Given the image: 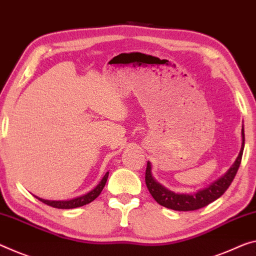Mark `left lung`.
Returning <instances> with one entry per match:
<instances>
[{
    "label": "left lung",
    "instance_id": "1",
    "mask_svg": "<svg viewBox=\"0 0 256 256\" xmlns=\"http://www.w3.org/2000/svg\"><path fill=\"white\" fill-rule=\"evenodd\" d=\"M242 150L239 152L238 158L236 159L234 164L230 167L226 174L222 176L221 178L215 180L212 183L210 186L202 190H199L198 192L192 194H174L172 191L167 190L166 188L160 186L158 182H156L154 178L151 174V164L148 162L146 172H145V183L150 191L153 199L156 200L159 205L170 208L174 210H180V212H188V210H196L199 208H202L210 202H215L218 199L224 192L228 190L230 184L232 183L236 174H237L238 168L240 166L242 156L244 151V145H245V132H244V126L242 129Z\"/></svg>",
    "mask_w": 256,
    "mask_h": 256
}]
</instances>
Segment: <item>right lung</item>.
<instances>
[{
  "instance_id": "right-lung-1",
  "label": "right lung",
  "mask_w": 256,
  "mask_h": 256,
  "mask_svg": "<svg viewBox=\"0 0 256 256\" xmlns=\"http://www.w3.org/2000/svg\"><path fill=\"white\" fill-rule=\"evenodd\" d=\"M108 172H106L105 176L103 178V180H100V184L92 190L90 192H88L87 194L82 196H78L76 199H72V200H62V202H54V200H44V199H41V198H36L42 202L43 204H46V205L51 206V207H54V208H60V210H70V208H76V207H81L84 205H87V204H90L92 202H94L98 196L100 194L102 190H103V188L105 186L106 184V180H108Z\"/></svg>"
}]
</instances>
